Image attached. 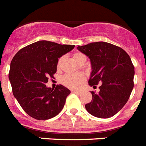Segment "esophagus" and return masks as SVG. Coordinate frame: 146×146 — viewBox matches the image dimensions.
<instances>
[{"label": "esophagus", "mask_w": 146, "mask_h": 146, "mask_svg": "<svg viewBox=\"0 0 146 146\" xmlns=\"http://www.w3.org/2000/svg\"><path fill=\"white\" fill-rule=\"evenodd\" d=\"M72 92H73V93H74V94H81V92L79 91V90H72Z\"/></svg>", "instance_id": "esophagus-1"}]
</instances>
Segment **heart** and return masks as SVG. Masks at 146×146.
Masks as SVG:
<instances>
[{
    "label": "heart",
    "mask_w": 146,
    "mask_h": 146,
    "mask_svg": "<svg viewBox=\"0 0 146 146\" xmlns=\"http://www.w3.org/2000/svg\"><path fill=\"white\" fill-rule=\"evenodd\" d=\"M73 59L77 62L82 57H85L84 54L81 52H75L73 55ZM62 58H60L58 62V66L60 65L62 62ZM84 76L82 73H73V74H66L61 78V82L64 86L72 89H76L80 86L82 83L84 82Z\"/></svg>",
    "instance_id": "heart-1"
}]
</instances>
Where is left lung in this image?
<instances>
[{
	"label": "left lung",
	"mask_w": 146,
	"mask_h": 146,
	"mask_svg": "<svg viewBox=\"0 0 146 146\" xmlns=\"http://www.w3.org/2000/svg\"><path fill=\"white\" fill-rule=\"evenodd\" d=\"M77 49L89 57L92 72L88 83L100 91H91L92 100L85 105L89 113L99 118H110L128 102L133 88L134 67L128 54L119 46L99 41Z\"/></svg>",
	"instance_id": "left-lung-1"
}]
</instances>
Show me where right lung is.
I'll return each instance as SVG.
<instances>
[{
	"mask_svg": "<svg viewBox=\"0 0 146 146\" xmlns=\"http://www.w3.org/2000/svg\"><path fill=\"white\" fill-rule=\"evenodd\" d=\"M74 45L38 41L21 49L10 64L9 79L18 103L29 116L38 120L58 115L65 104L69 89L59 84L46 88L49 78L57 70L58 58Z\"/></svg>",
	"mask_w": 146,
	"mask_h": 146,
	"instance_id": "right-lung-1",
	"label": "right lung"
}]
</instances>
